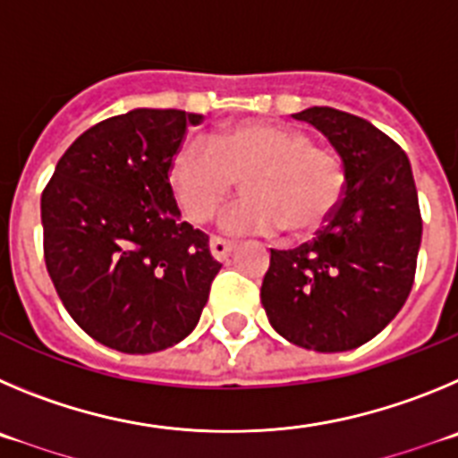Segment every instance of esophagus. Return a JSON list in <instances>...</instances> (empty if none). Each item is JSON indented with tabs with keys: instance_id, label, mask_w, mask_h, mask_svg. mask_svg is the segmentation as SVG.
I'll return each instance as SVG.
<instances>
[{
	"instance_id": "34e87169",
	"label": "esophagus",
	"mask_w": 458,
	"mask_h": 458,
	"mask_svg": "<svg viewBox=\"0 0 458 458\" xmlns=\"http://www.w3.org/2000/svg\"><path fill=\"white\" fill-rule=\"evenodd\" d=\"M234 244L228 242V239H221V237H212L209 239V250H212L214 259H225L230 253H233Z\"/></svg>"
}]
</instances>
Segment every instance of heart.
<instances>
[{"instance_id":"b5f03b06","label":"heart","mask_w":458,"mask_h":458,"mask_svg":"<svg viewBox=\"0 0 458 458\" xmlns=\"http://www.w3.org/2000/svg\"><path fill=\"white\" fill-rule=\"evenodd\" d=\"M242 178L246 196L221 216L233 234L312 237L331 221L347 187V168L335 152L312 146L308 134L276 123L246 121L224 127L205 141L180 143L171 184L189 221L212 219Z\"/></svg>"}]
</instances>
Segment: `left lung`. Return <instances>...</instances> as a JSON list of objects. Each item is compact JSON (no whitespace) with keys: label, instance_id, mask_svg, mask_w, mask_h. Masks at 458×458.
Listing matches in <instances>:
<instances>
[{"label":"left lung","instance_id":"1","mask_svg":"<svg viewBox=\"0 0 458 458\" xmlns=\"http://www.w3.org/2000/svg\"><path fill=\"white\" fill-rule=\"evenodd\" d=\"M292 116L331 141L347 187L312 242L271 249L259 299L276 333L296 347L349 352L378 335L409 299L422 242L418 189L406 152L365 118L333 106Z\"/></svg>","mask_w":458,"mask_h":458}]
</instances>
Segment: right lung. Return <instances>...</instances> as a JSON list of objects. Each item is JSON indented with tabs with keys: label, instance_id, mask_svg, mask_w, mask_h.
Masks as SVG:
<instances>
[{
	"label": "right lung",
	"instance_id": "1",
	"mask_svg": "<svg viewBox=\"0 0 458 458\" xmlns=\"http://www.w3.org/2000/svg\"><path fill=\"white\" fill-rule=\"evenodd\" d=\"M200 114L131 109L86 130L40 199L47 274L70 317L123 353L196 328L221 265L173 196L171 162Z\"/></svg>",
	"mask_w": 458,
	"mask_h": 458
}]
</instances>
